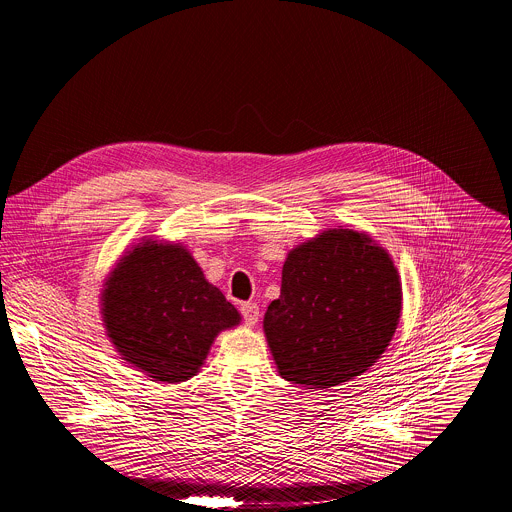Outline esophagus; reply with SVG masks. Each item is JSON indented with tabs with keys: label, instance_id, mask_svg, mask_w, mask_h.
<instances>
[{
	"label": "esophagus",
	"instance_id": "34e87169",
	"mask_svg": "<svg viewBox=\"0 0 512 512\" xmlns=\"http://www.w3.org/2000/svg\"><path fill=\"white\" fill-rule=\"evenodd\" d=\"M240 313H242L244 323H246L248 327H252V325H256V321H258V317H260V307H258L254 301H246V303L240 305Z\"/></svg>",
	"mask_w": 512,
	"mask_h": 512
}]
</instances>
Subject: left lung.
Listing matches in <instances>:
<instances>
[{
    "instance_id": "1",
    "label": "left lung",
    "mask_w": 512,
    "mask_h": 512,
    "mask_svg": "<svg viewBox=\"0 0 512 512\" xmlns=\"http://www.w3.org/2000/svg\"><path fill=\"white\" fill-rule=\"evenodd\" d=\"M400 309L402 286L388 252L366 234L331 228L288 254L264 333L280 376L321 390L380 359Z\"/></svg>"
}]
</instances>
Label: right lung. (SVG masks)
Instances as JSON below:
<instances>
[{
  "mask_svg": "<svg viewBox=\"0 0 512 512\" xmlns=\"http://www.w3.org/2000/svg\"><path fill=\"white\" fill-rule=\"evenodd\" d=\"M102 315L122 359L167 384L195 376L215 337L240 321L183 246L155 240L120 260L102 293Z\"/></svg>",
  "mask_w": 512,
  "mask_h": 512,
  "instance_id": "obj_1",
  "label": "right lung"
}]
</instances>
